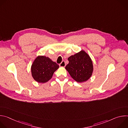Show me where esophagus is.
<instances>
[{
	"mask_svg": "<svg viewBox=\"0 0 128 128\" xmlns=\"http://www.w3.org/2000/svg\"><path fill=\"white\" fill-rule=\"evenodd\" d=\"M59 66H60V67H65V66H66V64H65V61H62L60 64H59Z\"/></svg>",
	"mask_w": 128,
	"mask_h": 128,
	"instance_id": "1",
	"label": "esophagus"
}]
</instances>
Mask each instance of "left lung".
Masks as SVG:
<instances>
[{"mask_svg": "<svg viewBox=\"0 0 128 128\" xmlns=\"http://www.w3.org/2000/svg\"><path fill=\"white\" fill-rule=\"evenodd\" d=\"M69 63L65 69L73 79L78 82L88 80L92 74L93 66L90 56L84 50L68 58Z\"/></svg>", "mask_w": 128, "mask_h": 128, "instance_id": "left-lung-1", "label": "left lung"}]
</instances>
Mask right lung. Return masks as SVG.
<instances>
[{
    "label": "right lung",
    "mask_w": 128,
    "mask_h": 128,
    "mask_svg": "<svg viewBox=\"0 0 128 128\" xmlns=\"http://www.w3.org/2000/svg\"><path fill=\"white\" fill-rule=\"evenodd\" d=\"M59 65L48 57L38 56L31 66L32 77L36 82L44 83L52 78L54 72L58 69Z\"/></svg>",
    "instance_id": "right-lung-1"
}]
</instances>
